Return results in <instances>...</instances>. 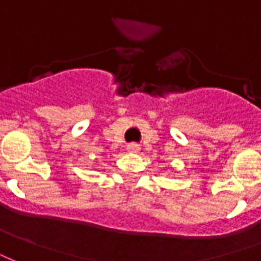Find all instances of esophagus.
I'll use <instances>...</instances> for the list:
<instances>
[{
	"mask_svg": "<svg viewBox=\"0 0 261 261\" xmlns=\"http://www.w3.org/2000/svg\"><path fill=\"white\" fill-rule=\"evenodd\" d=\"M127 150L130 151V153H138L139 146L137 145V143H130V145L127 146Z\"/></svg>",
	"mask_w": 261,
	"mask_h": 261,
	"instance_id": "34e87169",
	"label": "esophagus"
}]
</instances>
